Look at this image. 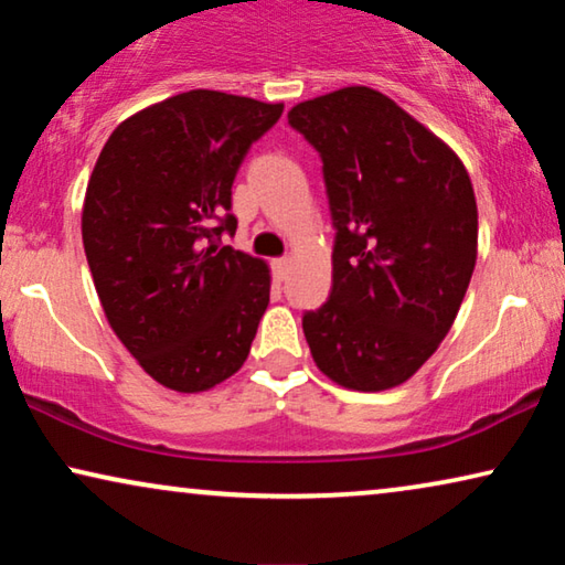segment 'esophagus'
<instances>
[{"instance_id":"1","label":"esophagus","mask_w":565,"mask_h":565,"mask_svg":"<svg viewBox=\"0 0 565 565\" xmlns=\"http://www.w3.org/2000/svg\"><path fill=\"white\" fill-rule=\"evenodd\" d=\"M273 273L277 280H285V275H288V259L280 257V259H273Z\"/></svg>"}]
</instances>
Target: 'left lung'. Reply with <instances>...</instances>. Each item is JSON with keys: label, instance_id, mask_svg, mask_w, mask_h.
Listing matches in <instances>:
<instances>
[{"label": "left lung", "instance_id": "8db88e82", "mask_svg": "<svg viewBox=\"0 0 565 565\" xmlns=\"http://www.w3.org/2000/svg\"><path fill=\"white\" fill-rule=\"evenodd\" d=\"M288 122L319 151L331 292L303 313L316 365L352 391L408 381L450 331L476 267L470 177L435 134L370 87L308 99Z\"/></svg>", "mask_w": 565, "mask_h": 565}]
</instances>
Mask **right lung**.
<instances>
[{"label":"right lung","mask_w":565,"mask_h":565,"mask_svg":"<svg viewBox=\"0 0 565 565\" xmlns=\"http://www.w3.org/2000/svg\"><path fill=\"white\" fill-rule=\"evenodd\" d=\"M282 105L192 89L122 120L89 177L82 238L107 321L146 373L200 393L244 365L269 303L234 236L231 184Z\"/></svg>","instance_id":"right-lung-1"}]
</instances>
